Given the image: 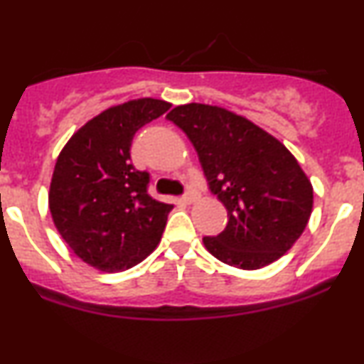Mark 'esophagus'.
I'll return each mask as SVG.
<instances>
[{"label":"esophagus","mask_w":364,"mask_h":364,"mask_svg":"<svg viewBox=\"0 0 364 364\" xmlns=\"http://www.w3.org/2000/svg\"><path fill=\"white\" fill-rule=\"evenodd\" d=\"M196 198H198V196H196L195 191H188V193L181 198V202L185 203V205H191V203L196 202Z\"/></svg>","instance_id":"esophagus-1"}]
</instances>
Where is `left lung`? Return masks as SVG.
<instances>
[{"label":"left lung","instance_id":"left-lung-1","mask_svg":"<svg viewBox=\"0 0 364 364\" xmlns=\"http://www.w3.org/2000/svg\"><path fill=\"white\" fill-rule=\"evenodd\" d=\"M186 133L228 225L203 245L217 260L257 270L279 260L310 220L313 186L296 157L245 116L208 104H183L166 116Z\"/></svg>","mask_w":364,"mask_h":364}]
</instances>
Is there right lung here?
I'll return each mask as SVG.
<instances>
[{
	"mask_svg": "<svg viewBox=\"0 0 364 364\" xmlns=\"http://www.w3.org/2000/svg\"><path fill=\"white\" fill-rule=\"evenodd\" d=\"M171 107L144 97L118 104L87 121L58 156L49 210L66 245L102 272H123L157 248L173 205L147 193L149 173L136 171L129 149L135 133Z\"/></svg>",
	"mask_w": 364,
	"mask_h": 364,
	"instance_id": "add662e5",
	"label": "right lung"
}]
</instances>
